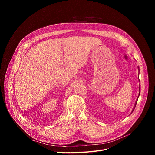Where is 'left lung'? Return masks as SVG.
Masks as SVG:
<instances>
[{
  "instance_id": "8db88e82",
  "label": "left lung",
  "mask_w": 155,
  "mask_h": 155,
  "mask_svg": "<svg viewBox=\"0 0 155 155\" xmlns=\"http://www.w3.org/2000/svg\"><path fill=\"white\" fill-rule=\"evenodd\" d=\"M140 95V94H139ZM137 101H138V99H137V101H136V104H135V105H134V108H135V107H136V105H137ZM134 108L133 109V111L134 110Z\"/></svg>"
}]
</instances>
